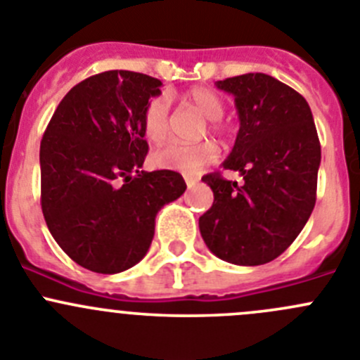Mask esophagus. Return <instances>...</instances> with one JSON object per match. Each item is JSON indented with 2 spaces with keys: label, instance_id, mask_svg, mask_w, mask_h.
Segmentation results:
<instances>
[{
  "label": "esophagus",
  "instance_id": "1",
  "mask_svg": "<svg viewBox=\"0 0 360 360\" xmlns=\"http://www.w3.org/2000/svg\"><path fill=\"white\" fill-rule=\"evenodd\" d=\"M184 181H186L188 188H193L197 183H199V177H197V176H184Z\"/></svg>",
  "mask_w": 360,
  "mask_h": 360
}]
</instances>
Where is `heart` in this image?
Listing matches in <instances>:
<instances>
[{"instance_id":"1","label":"heart","mask_w":360,"mask_h":360,"mask_svg":"<svg viewBox=\"0 0 360 360\" xmlns=\"http://www.w3.org/2000/svg\"><path fill=\"white\" fill-rule=\"evenodd\" d=\"M183 103L195 112H199L204 119L210 120L211 133H221L220 119L226 112L224 101L214 92L207 89L188 90L183 97ZM142 133L150 143H161L167 140L170 133V117H169V99L165 96H156L147 103L142 115ZM218 158V147L211 140L193 143V146H183V143H170L163 149L156 150L150 156L154 167L163 170H174L181 174H197L213 163Z\"/></svg>"}]
</instances>
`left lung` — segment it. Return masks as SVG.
Wrapping results in <instances>:
<instances>
[{"mask_svg": "<svg viewBox=\"0 0 360 360\" xmlns=\"http://www.w3.org/2000/svg\"><path fill=\"white\" fill-rule=\"evenodd\" d=\"M233 94L240 131L224 169L202 177L213 190V206L199 218L200 234L214 256L241 266L274 261L300 234L316 204L321 147L307 101L263 72L224 82Z\"/></svg>", "mask_w": 360, "mask_h": 360, "instance_id": "8db88e82", "label": "left lung"}]
</instances>
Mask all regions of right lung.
Masks as SVG:
<instances>
[{"label":"right lung","instance_id":"obj_1","mask_svg":"<svg viewBox=\"0 0 360 360\" xmlns=\"http://www.w3.org/2000/svg\"><path fill=\"white\" fill-rule=\"evenodd\" d=\"M160 79L106 70L67 92L40 142V206L67 256L96 274L142 261L154 218L186 190L174 170H140L149 150L142 115Z\"/></svg>","mask_w":360,"mask_h":360}]
</instances>
